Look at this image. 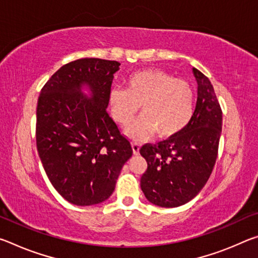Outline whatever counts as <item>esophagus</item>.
<instances>
[{"mask_svg": "<svg viewBox=\"0 0 258 258\" xmlns=\"http://www.w3.org/2000/svg\"><path fill=\"white\" fill-rule=\"evenodd\" d=\"M140 147H141V145H140L139 142H137V141H133L132 142V148H133V154L134 155H139Z\"/></svg>", "mask_w": 258, "mask_h": 258, "instance_id": "esophagus-1", "label": "esophagus"}]
</instances>
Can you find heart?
Returning <instances> with one entry per match:
<instances>
[{
	"label": "heart",
	"instance_id": "heart-1",
	"mask_svg": "<svg viewBox=\"0 0 258 258\" xmlns=\"http://www.w3.org/2000/svg\"><path fill=\"white\" fill-rule=\"evenodd\" d=\"M111 115L117 123L128 125L140 106L143 115L130 125L126 133L137 140L157 133L169 139L182 133L195 112V92L189 83L176 80L160 69H143L126 80V87L109 94Z\"/></svg>",
	"mask_w": 258,
	"mask_h": 258
}]
</instances>
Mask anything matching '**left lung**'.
Instances as JSON below:
<instances>
[{
  "label": "left lung",
  "mask_w": 258,
  "mask_h": 258,
  "mask_svg": "<svg viewBox=\"0 0 258 258\" xmlns=\"http://www.w3.org/2000/svg\"><path fill=\"white\" fill-rule=\"evenodd\" d=\"M198 99L191 121L182 133L157 145L142 146L148 164L141 189L150 203L178 207L197 196L208 181L217 158L222 109L211 81L194 68Z\"/></svg>",
  "instance_id": "1"
}]
</instances>
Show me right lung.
Instances as JSON below:
<instances>
[{"label": "right lung", "mask_w": 258, "mask_h": 258, "mask_svg": "<svg viewBox=\"0 0 258 258\" xmlns=\"http://www.w3.org/2000/svg\"><path fill=\"white\" fill-rule=\"evenodd\" d=\"M119 64L98 58L72 61L51 76L38 97V155L54 189L77 206L110 197L121 167L133 154L107 111ZM84 84L93 91L91 98L81 93Z\"/></svg>", "instance_id": "obj_1"}]
</instances>
